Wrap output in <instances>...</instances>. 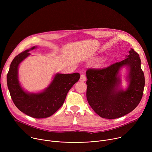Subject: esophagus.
<instances>
[{
  "mask_svg": "<svg viewBox=\"0 0 152 152\" xmlns=\"http://www.w3.org/2000/svg\"><path fill=\"white\" fill-rule=\"evenodd\" d=\"M79 80H80V81H81V82H85V81L86 80V77H85V75H81Z\"/></svg>",
  "mask_w": 152,
  "mask_h": 152,
  "instance_id": "34e87169",
  "label": "esophagus"
}]
</instances>
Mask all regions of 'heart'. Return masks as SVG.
Listing matches in <instances>:
<instances>
[{
	"instance_id": "1",
	"label": "heart",
	"mask_w": 152,
	"mask_h": 152,
	"mask_svg": "<svg viewBox=\"0 0 152 152\" xmlns=\"http://www.w3.org/2000/svg\"><path fill=\"white\" fill-rule=\"evenodd\" d=\"M102 62H103V61H102V62H101V63H102Z\"/></svg>"
}]
</instances>
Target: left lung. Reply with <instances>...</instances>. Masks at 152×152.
<instances>
[{
	"instance_id": "8db88e82",
	"label": "left lung",
	"mask_w": 152,
	"mask_h": 152,
	"mask_svg": "<svg viewBox=\"0 0 152 152\" xmlns=\"http://www.w3.org/2000/svg\"><path fill=\"white\" fill-rule=\"evenodd\" d=\"M121 62L102 69H90L86 73V99L94 111L100 117L114 119L132 111L140 103L145 85L139 55L133 49ZM127 69L128 88L121 87L119 72Z\"/></svg>"
}]
</instances>
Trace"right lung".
I'll list each match as a JSON object with an SVG mask.
<instances>
[{
  "instance_id": "1",
  "label": "right lung",
  "mask_w": 152,
  "mask_h": 152,
  "mask_svg": "<svg viewBox=\"0 0 152 152\" xmlns=\"http://www.w3.org/2000/svg\"><path fill=\"white\" fill-rule=\"evenodd\" d=\"M34 46L17 55L12 60L7 75V85L11 99L18 109L35 118L52 115L62 106L69 91L80 78L79 73H56L48 87L39 93H29L24 90L18 80V66L29 56Z\"/></svg>"
}]
</instances>
